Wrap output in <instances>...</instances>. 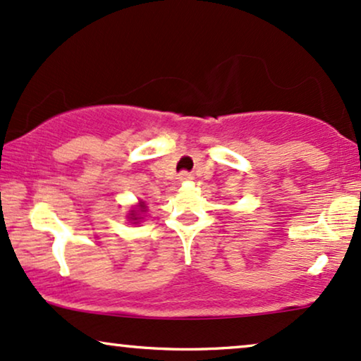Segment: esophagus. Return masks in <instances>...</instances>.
<instances>
[{
  "label": "esophagus",
  "mask_w": 361,
  "mask_h": 361,
  "mask_svg": "<svg viewBox=\"0 0 361 361\" xmlns=\"http://www.w3.org/2000/svg\"><path fill=\"white\" fill-rule=\"evenodd\" d=\"M180 180L181 181H188V180H193V176H191L188 171H183V173H180Z\"/></svg>",
  "instance_id": "obj_1"
}]
</instances>
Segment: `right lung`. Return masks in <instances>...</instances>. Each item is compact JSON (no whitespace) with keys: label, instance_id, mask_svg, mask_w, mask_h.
<instances>
[{"label":"right lung","instance_id":"obj_1","mask_svg":"<svg viewBox=\"0 0 361 361\" xmlns=\"http://www.w3.org/2000/svg\"><path fill=\"white\" fill-rule=\"evenodd\" d=\"M147 209H148V207L145 204V202H140L138 207L131 209L130 214H128V218H130V221H135V225H136V223L141 220V214L147 213Z\"/></svg>","mask_w":361,"mask_h":361}]
</instances>
